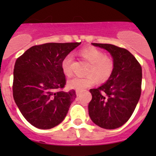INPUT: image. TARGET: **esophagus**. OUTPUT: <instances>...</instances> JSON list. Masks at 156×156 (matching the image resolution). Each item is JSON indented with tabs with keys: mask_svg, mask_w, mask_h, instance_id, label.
<instances>
[{
	"mask_svg": "<svg viewBox=\"0 0 156 156\" xmlns=\"http://www.w3.org/2000/svg\"><path fill=\"white\" fill-rule=\"evenodd\" d=\"M76 95L77 96H79L80 94H81V92H80V91H79V90H76Z\"/></svg>",
	"mask_w": 156,
	"mask_h": 156,
	"instance_id": "34e87169",
	"label": "esophagus"
}]
</instances>
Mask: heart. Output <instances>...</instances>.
Instances as JSON below:
<instances>
[{
  "label": "heart",
  "mask_w": 156,
  "mask_h": 156,
  "mask_svg": "<svg viewBox=\"0 0 156 156\" xmlns=\"http://www.w3.org/2000/svg\"><path fill=\"white\" fill-rule=\"evenodd\" d=\"M80 55L89 63L86 70V74L88 76L83 78L74 77L69 79L67 82L69 88L82 91L94 85L96 79L99 82H104L112 76L114 62L101 50L94 47L85 48L80 50ZM73 55L71 53L66 55L62 62V70L67 76L73 75Z\"/></svg>",
  "instance_id": "b5f03b06"
}]
</instances>
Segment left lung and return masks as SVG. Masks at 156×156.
Returning <instances> with one entry per match:
<instances>
[{
    "instance_id": "left-lung-1",
    "label": "left lung",
    "mask_w": 156,
    "mask_h": 156,
    "mask_svg": "<svg viewBox=\"0 0 156 156\" xmlns=\"http://www.w3.org/2000/svg\"><path fill=\"white\" fill-rule=\"evenodd\" d=\"M111 53L114 62L112 76L105 83L89 90L92 95L89 114L93 122L105 129H115L126 122L141 96V64L125 48L114 44L92 43Z\"/></svg>"
}]
</instances>
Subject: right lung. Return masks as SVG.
Instances as JSON below:
<instances>
[{
    "instance_id": "obj_1",
    "label": "right lung",
    "mask_w": 156,
    "mask_h": 156,
    "mask_svg": "<svg viewBox=\"0 0 156 156\" xmlns=\"http://www.w3.org/2000/svg\"><path fill=\"white\" fill-rule=\"evenodd\" d=\"M80 43L34 45L16 60L14 100L23 117L36 128L51 129L58 125L76 99L74 89L62 91L66 84L62 62Z\"/></svg>"
}]
</instances>
